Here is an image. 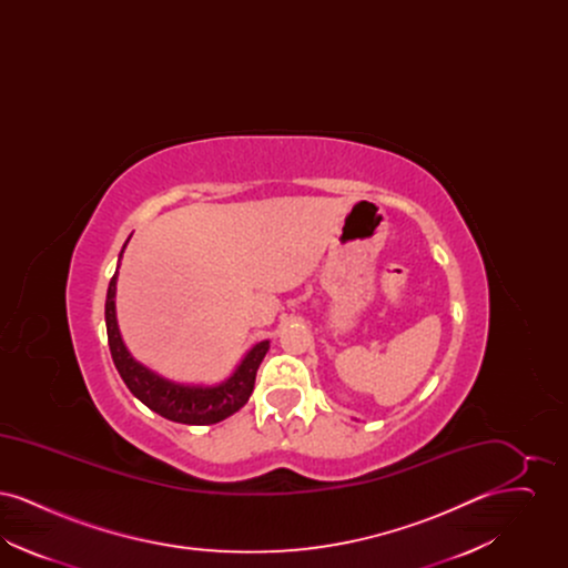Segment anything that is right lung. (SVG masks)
Masks as SVG:
<instances>
[{"label": "right lung", "instance_id": "1", "mask_svg": "<svg viewBox=\"0 0 568 568\" xmlns=\"http://www.w3.org/2000/svg\"><path fill=\"white\" fill-rule=\"evenodd\" d=\"M132 239V236H130ZM130 239L123 244L119 253V264L112 274L106 294V332H109V347L112 362L119 371L130 392L142 405L149 406L151 410L160 413L165 419L176 424H190V426H211L216 422H223L225 417L241 410L248 396L253 394L255 375L264 359V355L271 349V341L255 343L243 359L236 366V371L215 385H190V383H176L170 378L162 377L146 368L144 364L135 362L134 355L128 352L119 324H116V278H119V266L121 257L125 253V246Z\"/></svg>", "mask_w": 568, "mask_h": 568}]
</instances>
